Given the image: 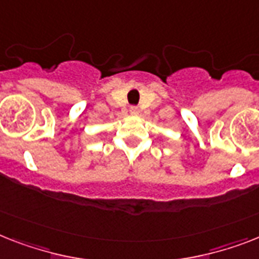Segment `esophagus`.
<instances>
[{
  "label": "esophagus",
  "instance_id": "obj_1",
  "mask_svg": "<svg viewBox=\"0 0 259 259\" xmlns=\"http://www.w3.org/2000/svg\"><path fill=\"white\" fill-rule=\"evenodd\" d=\"M130 112H131V115H139V108L136 106H132L130 108Z\"/></svg>",
  "mask_w": 259,
  "mask_h": 259
}]
</instances>
